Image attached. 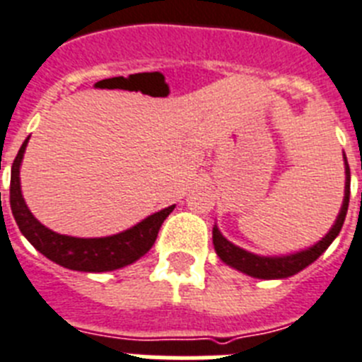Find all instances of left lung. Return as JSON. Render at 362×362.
<instances>
[{"label":"left lung","mask_w":362,"mask_h":362,"mask_svg":"<svg viewBox=\"0 0 362 362\" xmlns=\"http://www.w3.org/2000/svg\"><path fill=\"white\" fill-rule=\"evenodd\" d=\"M348 202H350V168H348L346 163V189H344V202H342L341 213L337 216V222L329 229V233L322 240L317 242L315 246L290 257H276V259L275 257H259L253 255V253H247V251L240 250V247H237L229 240H226L220 235L218 229L213 228V244H215L216 255L224 260L226 264H229V266H233V268L240 269V272L247 273L251 276H257V279H286V276L295 275V273L306 268V266H310L313 260L319 259L328 250L333 238L337 237L342 224H344Z\"/></svg>","instance_id":"1"}]
</instances>
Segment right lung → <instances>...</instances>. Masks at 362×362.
<instances>
[{
  "instance_id": "add662e5",
  "label": "right lung",
  "mask_w": 362,
  "mask_h": 362,
  "mask_svg": "<svg viewBox=\"0 0 362 362\" xmlns=\"http://www.w3.org/2000/svg\"><path fill=\"white\" fill-rule=\"evenodd\" d=\"M29 138L25 140L16 155L11 173V209L14 215L16 224L20 228L25 238L36 247L42 255L52 262L76 272L102 273L112 269L124 268L127 264L134 262L142 255H146L151 246L158 237L160 226L175 206H169L155 215L147 216L140 224L127 229L124 233L112 235L105 238H76L67 237L50 231L43 224H40L25 206L20 189V163L23 158L25 147Z\"/></svg>"
}]
</instances>
